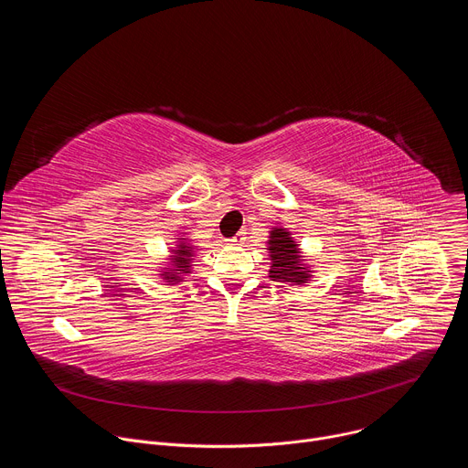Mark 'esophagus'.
Listing matches in <instances>:
<instances>
[{
    "label": "esophagus",
    "mask_w": 468,
    "mask_h": 468,
    "mask_svg": "<svg viewBox=\"0 0 468 468\" xmlns=\"http://www.w3.org/2000/svg\"><path fill=\"white\" fill-rule=\"evenodd\" d=\"M244 240H246L244 233H242V231H239L235 237H231V239H229V244H233V246H240Z\"/></svg>",
    "instance_id": "34e87169"
}]
</instances>
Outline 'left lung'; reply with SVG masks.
I'll return each mask as SVG.
<instances>
[{"label": "left lung", "mask_w": 468, "mask_h": 468, "mask_svg": "<svg viewBox=\"0 0 468 468\" xmlns=\"http://www.w3.org/2000/svg\"><path fill=\"white\" fill-rule=\"evenodd\" d=\"M269 255H271V271L269 278L272 282H287L292 285H305L311 280L309 266L302 262V253L298 244L292 240L291 231L283 228H272L269 237Z\"/></svg>", "instance_id": "8db88e82"}]
</instances>
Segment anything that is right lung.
Masks as SVG:
<instances>
[{"label":"right lung","mask_w":468,"mask_h":468,"mask_svg":"<svg viewBox=\"0 0 468 468\" xmlns=\"http://www.w3.org/2000/svg\"><path fill=\"white\" fill-rule=\"evenodd\" d=\"M174 255H168L170 269L161 271L159 274L166 283L176 285L177 282H183L186 274H190L192 269V257H194V246L186 242V239H179L176 244V250H172Z\"/></svg>","instance_id":"1"}]
</instances>
